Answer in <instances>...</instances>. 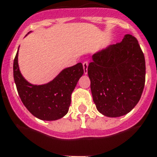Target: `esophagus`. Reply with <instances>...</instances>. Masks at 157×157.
Wrapping results in <instances>:
<instances>
[{"label":"esophagus","mask_w":157,"mask_h":157,"mask_svg":"<svg viewBox=\"0 0 157 157\" xmlns=\"http://www.w3.org/2000/svg\"><path fill=\"white\" fill-rule=\"evenodd\" d=\"M88 62H84L83 63V69H84V73L85 75L88 73Z\"/></svg>","instance_id":"esophagus-1"}]
</instances>
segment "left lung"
I'll list each match as a JSON object with an SVG mask.
<instances>
[{
    "label": "left lung",
    "instance_id": "left-lung-1",
    "mask_svg": "<svg viewBox=\"0 0 157 157\" xmlns=\"http://www.w3.org/2000/svg\"><path fill=\"white\" fill-rule=\"evenodd\" d=\"M92 58L88 74L98 111L111 118L128 114L141 99L145 80V61L137 39L126 35Z\"/></svg>",
    "mask_w": 157,
    "mask_h": 157
}]
</instances>
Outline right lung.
I'll list each match as a JSON object with an SVG mask.
<instances>
[{
    "label": "right lung",
    "mask_w": 157,
    "mask_h": 157,
    "mask_svg": "<svg viewBox=\"0 0 157 157\" xmlns=\"http://www.w3.org/2000/svg\"><path fill=\"white\" fill-rule=\"evenodd\" d=\"M19 48L13 62V77L21 101L26 108L39 119L54 121L62 118L69 111L71 95L79 79L84 74L82 64L77 63L62 69L50 82L33 84L28 82L20 73Z\"/></svg>",
    "instance_id": "right-lung-1"
}]
</instances>
